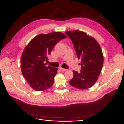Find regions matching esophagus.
<instances>
[{"mask_svg": "<svg viewBox=\"0 0 124 124\" xmlns=\"http://www.w3.org/2000/svg\"><path fill=\"white\" fill-rule=\"evenodd\" d=\"M59 69H60L61 71H67V69L63 68H62V67H60Z\"/></svg>", "mask_w": 124, "mask_h": 124, "instance_id": "1", "label": "esophagus"}]
</instances>
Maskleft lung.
Instances as JSON below:
<instances>
[{
    "instance_id": "left-lung-1",
    "label": "left lung",
    "mask_w": 124,
    "mask_h": 124,
    "mask_svg": "<svg viewBox=\"0 0 124 124\" xmlns=\"http://www.w3.org/2000/svg\"><path fill=\"white\" fill-rule=\"evenodd\" d=\"M72 41L77 58L81 59L80 72L73 71L70 85L79 89L89 88L94 85L100 76L103 57L100 45L93 38L80 31L65 32Z\"/></svg>"
}]
</instances>
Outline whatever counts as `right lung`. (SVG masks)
<instances>
[{
    "label": "right lung",
    "instance_id": "add662e5",
    "mask_svg": "<svg viewBox=\"0 0 124 124\" xmlns=\"http://www.w3.org/2000/svg\"><path fill=\"white\" fill-rule=\"evenodd\" d=\"M66 38L60 32L41 34L32 39L25 48L21 60L22 72L32 88L44 91L53 85L58 68L46 66L48 56L56 44Z\"/></svg>",
    "mask_w": 124,
    "mask_h": 124
}]
</instances>
